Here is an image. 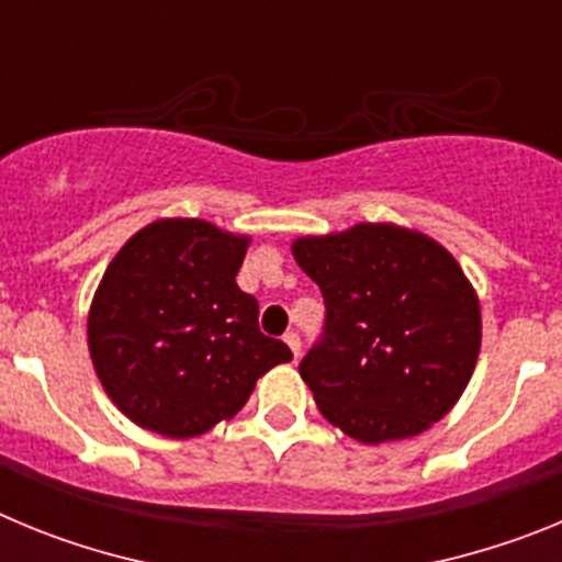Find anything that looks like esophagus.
Masks as SVG:
<instances>
[{
	"mask_svg": "<svg viewBox=\"0 0 562 562\" xmlns=\"http://www.w3.org/2000/svg\"><path fill=\"white\" fill-rule=\"evenodd\" d=\"M284 342L286 346H290V351H292V357H301V337L295 335V331H290V335H284Z\"/></svg>",
	"mask_w": 562,
	"mask_h": 562,
	"instance_id": "obj_1",
	"label": "esophagus"
}]
</instances>
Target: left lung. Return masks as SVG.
Instances as JSON below:
<instances>
[{
  "label": "left lung",
  "mask_w": 562,
  "mask_h": 562,
  "mask_svg": "<svg viewBox=\"0 0 562 562\" xmlns=\"http://www.w3.org/2000/svg\"><path fill=\"white\" fill-rule=\"evenodd\" d=\"M297 267L326 301L324 342L301 376L326 422L362 445L425 434L453 411L481 351V304L428 233L360 222L297 236Z\"/></svg>",
  "instance_id": "8db88e82"
}]
</instances>
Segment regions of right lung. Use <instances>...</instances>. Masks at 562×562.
Listing matches in <instances>:
<instances>
[{"mask_svg": "<svg viewBox=\"0 0 562 562\" xmlns=\"http://www.w3.org/2000/svg\"><path fill=\"white\" fill-rule=\"evenodd\" d=\"M252 238L166 216L109 261L87 315L103 391L137 428L193 439L245 408L258 376L292 351L258 329L236 272Z\"/></svg>", "mask_w": 562, "mask_h": 562, "instance_id": "1", "label": "right lung"}]
</instances>
